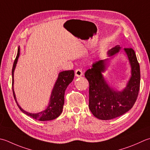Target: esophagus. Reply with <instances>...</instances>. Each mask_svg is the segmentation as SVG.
Listing matches in <instances>:
<instances>
[{
	"label": "esophagus",
	"mask_w": 150,
	"mask_h": 150,
	"mask_svg": "<svg viewBox=\"0 0 150 150\" xmlns=\"http://www.w3.org/2000/svg\"><path fill=\"white\" fill-rule=\"evenodd\" d=\"M83 71L81 69H77L75 70V76H77V77H81L83 75Z\"/></svg>",
	"instance_id": "esophagus-1"
}]
</instances>
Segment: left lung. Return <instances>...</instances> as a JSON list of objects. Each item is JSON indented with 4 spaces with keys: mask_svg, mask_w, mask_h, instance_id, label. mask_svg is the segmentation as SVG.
Wrapping results in <instances>:
<instances>
[{
    "mask_svg": "<svg viewBox=\"0 0 150 150\" xmlns=\"http://www.w3.org/2000/svg\"><path fill=\"white\" fill-rule=\"evenodd\" d=\"M120 45L108 50L109 58L96 62L84 76L89 82V108L98 119L108 120L128 112L136 102L140 90V72L136 54L132 48H125L131 67V76L122 91L115 90L105 81L102 73L106 69L108 61L118 54Z\"/></svg>",
    "mask_w": 150,
    "mask_h": 150,
    "instance_id": "8db88e82",
    "label": "left lung"
}]
</instances>
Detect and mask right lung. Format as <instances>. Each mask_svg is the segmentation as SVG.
<instances>
[{"instance_id": "obj_1", "label": "right lung", "mask_w": 150, "mask_h": 150, "mask_svg": "<svg viewBox=\"0 0 150 150\" xmlns=\"http://www.w3.org/2000/svg\"><path fill=\"white\" fill-rule=\"evenodd\" d=\"M19 53L20 48L19 47L17 54L13 62L12 68V90L14 99L16 100L17 106H18L19 109L23 113L32 117V118L39 120V121H48V120H52L58 118L62 112V108L64 104V93H65V91L67 86L73 80L75 74L74 71L73 70L64 71L60 72L58 74V79L57 81H56L53 89H52V91L49 105L45 110L35 114L26 112L25 110L22 109V108L17 103L13 90V73L15 68H16L17 60H18V58L19 57Z\"/></svg>"}]
</instances>
